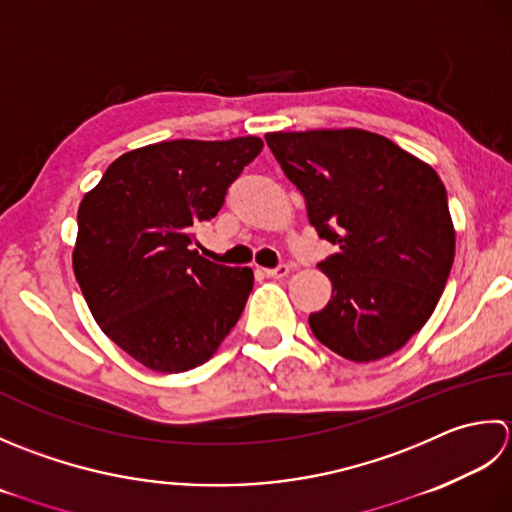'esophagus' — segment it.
<instances>
[{"label":"esophagus","instance_id":"esophagus-1","mask_svg":"<svg viewBox=\"0 0 512 512\" xmlns=\"http://www.w3.org/2000/svg\"><path fill=\"white\" fill-rule=\"evenodd\" d=\"M265 274L271 276V278H285L289 274V265H278V267L265 269Z\"/></svg>","mask_w":512,"mask_h":512}]
</instances>
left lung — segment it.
Returning <instances> with one entry per match:
<instances>
[{
  "label": "left lung",
  "instance_id": "obj_1",
  "mask_svg": "<svg viewBox=\"0 0 512 512\" xmlns=\"http://www.w3.org/2000/svg\"><path fill=\"white\" fill-rule=\"evenodd\" d=\"M307 201L309 223L340 252L318 265L329 305L309 316L338 356L373 362L420 331L446 287L455 229L431 165L375 132L309 130L265 137Z\"/></svg>",
  "mask_w": 512,
  "mask_h": 512
}]
</instances>
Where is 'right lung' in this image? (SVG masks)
<instances>
[{"label":"right lung","mask_w":512,"mask_h":512,"mask_svg":"<svg viewBox=\"0 0 512 512\" xmlns=\"http://www.w3.org/2000/svg\"><path fill=\"white\" fill-rule=\"evenodd\" d=\"M258 137L176 139L121 154L79 205L77 283L103 333L159 373L210 360L241 318L254 271L192 249Z\"/></svg>","instance_id":"add662e5"}]
</instances>
